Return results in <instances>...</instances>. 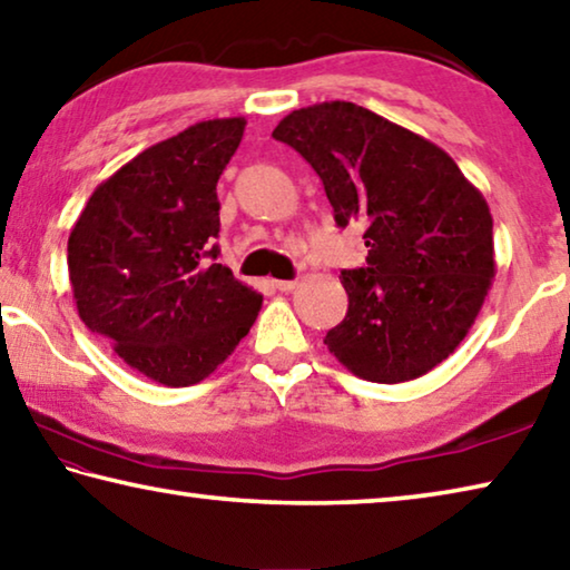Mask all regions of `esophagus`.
<instances>
[{
  "mask_svg": "<svg viewBox=\"0 0 570 570\" xmlns=\"http://www.w3.org/2000/svg\"><path fill=\"white\" fill-rule=\"evenodd\" d=\"M274 286L278 288V292H294V288L298 286V282H284V278H276Z\"/></svg>",
  "mask_w": 570,
  "mask_h": 570,
  "instance_id": "1",
  "label": "esophagus"
}]
</instances>
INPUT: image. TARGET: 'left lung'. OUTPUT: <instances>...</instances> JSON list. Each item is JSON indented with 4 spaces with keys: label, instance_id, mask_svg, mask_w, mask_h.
<instances>
[{
    "label": "left lung",
    "instance_id": "obj_1",
    "mask_svg": "<svg viewBox=\"0 0 570 570\" xmlns=\"http://www.w3.org/2000/svg\"><path fill=\"white\" fill-rule=\"evenodd\" d=\"M322 178L336 226L362 220L366 266L324 344L356 377L417 380L458 350L495 276L493 216L435 142L354 102L288 112L272 132Z\"/></svg>",
    "mask_w": 570,
    "mask_h": 570
}]
</instances>
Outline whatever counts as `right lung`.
Segmentation results:
<instances>
[{
  "label": "right lung",
  "mask_w": 570,
  "mask_h": 570,
  "mask_svg": "<svg viewBox=\"0 0 570 570\" xmlns=\"http://www.w3.org/2000/svg\"><path fill=\"white\" fill-rule=\"evenodd\" d=\"M244 118L190 125L100 183L67 240L77 312L132 370L166 387L206 380L264 296L216 264V183Z\"/></svg>",
  "instance_id": "obj_1"
}]
</instances>
